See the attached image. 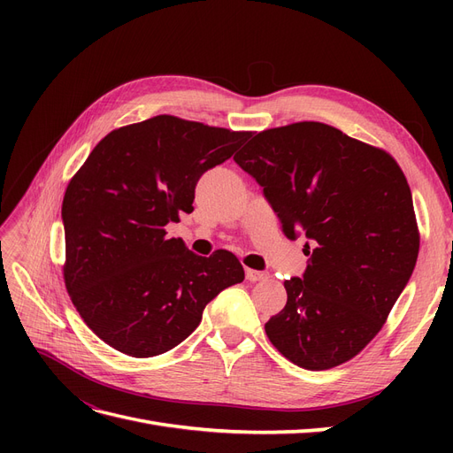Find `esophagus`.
<instances>
[{"mask_svg":"<svg viewBox=\"0 0 453 453\" xmlns=\"http://www.w3.org/2000/svg\"><path fill=\"white\" fill-rule=\"evenodd\" d=\"M245 263H248L250 265V260H245ZM248 265H243V268H248ZM251 266V265H250ZM248 270H251V268H248Z\"/></svg>","mask_w":453,"mask_h":453,"instance_id":"obj_1","label":"esophagus"}]
</instances>
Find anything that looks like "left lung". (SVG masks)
Listing matches in <instances>:
<instances>
[{"instance_id": "8db88e82", "label": "left lung", "mask_w": 453, "mask_h": 453, "mask_svg": "<svg viewBox=\"0 0 453 453\" xmlns=\"http://www.w3.org/2000/svg\"><path fill=\"white\" fill-rule=\"evenodd\" d=\"M226 135L173 115L122 127L65 188V289L90 331L120 353L170 351L210 300L243 280L232 253L202 257L168 234L193 211L200 175L230 158Z\"/></svg>"}]
</instances>
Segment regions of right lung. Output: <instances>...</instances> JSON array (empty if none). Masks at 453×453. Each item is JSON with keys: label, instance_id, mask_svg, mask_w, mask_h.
Listing matches in <instances>:
<instances>
[{"label": "right lung", "instance_id": "obj_1", "mask_svg": "<svg viewBox=\"0 0 453 453\" xmlns=\"http://www.w3.org/2000/svg\"><path fill=\"white\" fill-rule=\"evenodd\" d=\"M242 164L272 203L285 236L308 240L303 278L265 325L283 357L308 370L353 359L380 331L412 276L419 230L396 162L323 122L263 132Z\"/></svg>", "mask_w": 453, "mask_h": 453}]
</instances>
